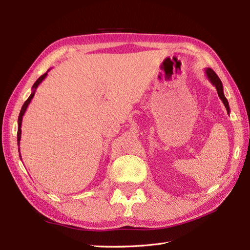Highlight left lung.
<instances>
[{
    "label": "left lung",
    "instance_id": "8db88e82",
    "mask_svg": "<svg viewBox=\"0 0 250 250\" xmlns=\"http://www.w3.org/2000/svg\"><path fill=\"white\" fill-rule=\"evenodd\" d=\"M204 72H206V76H207V78L208 79V81L216 87L219 98H220L221 101L223 102L226 110H228V113H229V112H230L229 105L228 99H226L225 96H224V93H223V85H222L221 80L219 79V77L217 76V74H216L213 70H211L210 67H207V69L204 70Z\"/></svg>",
    "mask_w": 250,
    "mask_h": 250
}]
</instances>
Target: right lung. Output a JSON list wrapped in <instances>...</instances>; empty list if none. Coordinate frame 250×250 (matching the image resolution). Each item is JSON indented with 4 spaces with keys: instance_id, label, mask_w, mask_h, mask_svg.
<instances>
[{
    "instance_id": "add662e5",
    "label": "right lung",
    "mask_w": 250,
    "mask_h": 250,
    "mask_svg": "<svg viewBox=\"0 0 250 250\" xmlns=\"http://www.w3.org/2000/svg\"><path fill=\"white\" fill-rule=\"evenodd\" d=\"M50 70H51V69H49V70L47 71V73H44L43 75H42V76L35 81V83H34L33 86H32V93H31V95L29 96V98L25 101L24 105H22V107H21V109L20 116H19V120H18V145H19V152H20V141H21V128L22 117H24L25 112H26V110H27V108H28V105L30 104V102H31V100H32V98L34 97V94H35V92H36L37 86H39V85L41 84V83L43 81V79L47 77L48 72H49ZM20 157H21V156H20Z\"/></svg>"
}]
</instances>
